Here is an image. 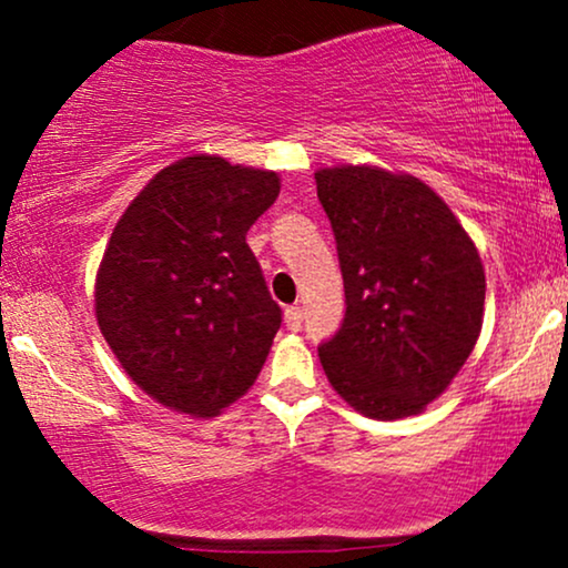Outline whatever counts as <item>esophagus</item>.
I'll return each mask as SVG.
<instances>
[{
  "label": "esophagus",
  "instance_id": "esophagus-1",
  "mask_svg": "<svg viewBox=\"0 0 568 568\" xmlns=\"http://www.w3.org/2000/svg\"><path fill=\"white\" fill-rule=\"evenodd\" d=\"M302 321H304L302 306H288V310H285V325H288V331L302 328Z\"/></svg>",
  "mask_w": 568,
  "mask_h": 568
}]
</instances>
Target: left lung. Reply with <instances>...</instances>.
<instances>
[{
	"mask_svg": "<svg viewBox=\"0 0 568 568\" xmlns=\"http://www.w3.org/2000/svg\"><path fill=\"white\" fill-rule=\"evenodd\" d=\"M344 277L342 328L321 344L331 387L371 419L422 414L480 336L478 247L425 181L376 165L315 173Z\"/></svg>",
	"mask_w": 568,
	"mask_h": 568,
	"instance_id": "8db88e82",
	"label": "left lung"
}]
</instances>
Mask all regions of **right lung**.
<instances>
[{"label": "right lung", "instance_id": "1", "mask_svg": "<svg viewBox=\"0 0 568 568\" xmlns=\"http://www.w3.org/2000/svg\"><path fill=\"white\" fill-rule=\"evenodd\" d=\"M275 171L192 154L141 189L95 275V317L125 374L165 408L216 416L256 382L280 306L245 234Z\"/></svg>", "mask_w": 568, "mask_h": 568}]
</instances>
